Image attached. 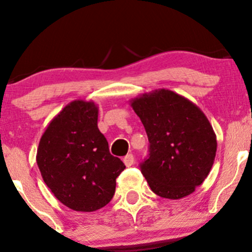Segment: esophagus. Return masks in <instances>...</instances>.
Returning a JSON list of instances; mask_svg holds the SVG:
<instances>
[{
  "instance_id": "1",
  "label": "esophagus",
  "mask_w": 252,
  "mask_h": 252,
  "mask_svg": "<svg viewBox=\"0 0 252 252\" xmlns=\"http://www.w3.org/2000/svg\"><path fill=\"white\" fill-rule=\"evenodd\" d=\"M123 162H124V164H126V167L132 166V164H134V162H135L134 155H132V154H128V155L124 156V158H123Z\"/></svg>"
}]
</instances>
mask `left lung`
<instances>
[{
    "label": "left lung",
    "instance_id": "1",
    "mask_svg": "<svg viewBox=\"0 0 252 252\" xmlns=\"http://www.w3.org/2000/svg\"><path fill=\"white\" fill-rule=\"evenodd\" d=\"M149 140L141 172L155 194L181 199L209 175L217 152L212 126L194 103L166 89L130 100Z\"/></svg>",
    "mask_w": 252,
    "mask_h": 252
}]
</instances>
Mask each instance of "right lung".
<instances>
[{
    "label": "right lung",
    "mask_w": 252,
    "mask_h": 252,
    "mask_svg": "<svg viewBox=\"0 0 252 252\" xmlns=\"http://www.w3.org/2000/svg\"><path fill=\"white\" fill-rule=\"evenodd\" d=\"M98 106L77 99L46 128L36 153L40 173L54 196L68 209L94 212L109 204L126 166L110 154L97 126Z\"/></svg>",
    "instance_id": "obj_1"
}]
</instances>
